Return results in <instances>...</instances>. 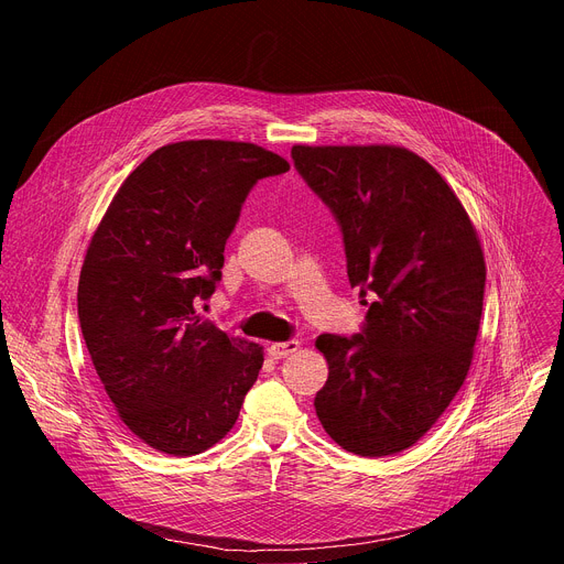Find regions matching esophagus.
<instances>
[{
	"mask_svg": "<svg viewBox=\"0 0 564 564\" xmlns=\"http://www.w3.org/2000/svg\"><path fill=\"white\" fill-rule=\"evenodd\" d=\"M299 346H301V341H296V339H290V341H283V344H270V346H268V355H270L272 359H285V357H290L292 352H296Z\"/></svg>",
	"mask_w": 564,
	"mask_h": 564,
	"instance_id": "34e87169",
	"label": "esophagus"
}]
</instances>
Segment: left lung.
Wrapping results in <instances>:
<instances>
[{
  "mask_svg": "<svg viewBox=\"0 0 564 564\" xmlns=\"http://www.w3.org/2000/svg\"><path fill=\"white\" fill-rule=\"evenodd\" d=\"M292 160L341 227L350 285L375 296L359 335L316 339L328 361L316 417L355 455L406 451L473 361L487 281L477 231L437 170L404 147L294 144Z\"/></svg>",
  "mask_w": 564,
  "mask_h": 564,
  "instance_id": "1",
  "label": "left lung"
}]
</instances>
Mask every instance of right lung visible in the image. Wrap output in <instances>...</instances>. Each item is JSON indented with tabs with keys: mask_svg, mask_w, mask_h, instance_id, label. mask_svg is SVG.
Segmentation results:
<instances>
[{
	"mask_svg": "<svg viewBox=\"0 0 564 564\" xmlns=\"http://www.w3.org/2000/svg\"><path fill=\"white\" fill-rule=\"evenodd\" d=\"M285 158L231 140L155 149L102 216L77 285L96 372L124 426L167 455H198L236 424L263 366L196 307L220 281L225 243L250 189Z\"/></svg>",
	"mask_w": 564,
	"mask_h": 564,
	"instance_id": "add662e5",
	"label": "right lung"
}]
</instances>
